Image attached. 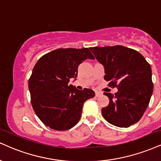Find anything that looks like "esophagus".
<instances>
[{
    "label": "esophagus",
    "instance_id": "1",
    "mask_svg": "<svg viewBox=\"0 0 161 161\" xmlns=\"http://www.w3.org/2000/svg\"><path fill=\"white\" fill-rule=\"evenodd\" d=\"M101 95H102V93H101L100 92H98V91H96V97L101 96Z\"/></svg>",
    "mask_w": 161,
    "mask_h": 161
}]
</instances>
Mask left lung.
<instances>
[{
    "mask_svg": "<svg viewBox=\"0 0 161 161\" xmlns=\"http://www.w3.org/2000/svg\"><path fill=\"white\" fill-rule=\"evenodd\" d=\"M97 60L104 67V80L115 94L104 92L109 104L102 113L109 123L128 128L142 118L153 92L152 69L140 53L134 49L116 46L90 47Z\"/></svg>",
    "mask_w": 161,
    "mask_h": 161,
    "instance_id": "left-lung-1",
    "label": "left lung"
}]
</instances>
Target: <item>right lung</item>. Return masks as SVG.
Returning a JSON list of instances; mask_svg holds the SVG:
<instances>
[{"mask_svg": "<svg viewBox=\"0 0 161 161\" xmlns=\"http://www.w3.org/2000/svg\"><path fill=\"white\" fill-rule=\"evenodd\" d=\"M86 59H95L86 47L58 48L43 55L33 67L28 83L31 104L50 128L65 130L74 127L80 120L84 103L95 96L90 89L79 90L69 84Z\"/></svg>", "mask_w": 161, "mask_h": 161, "instance_id": "1", "label": "right lung"}]
</instances>
